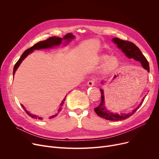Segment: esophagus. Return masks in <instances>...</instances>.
I'll return each mask as SVG.
<instances>
[{"mask_svg":"<svg viewBox=\"0 0 159 159\" xmlns=\"http://www.w3.org/2000/svg\"><path fill=\"white\" fill-rule=\"evenodd\" d=\"M88 86H93L95 85V80H89L87 83Z\"/></svg>","mask_w":159,"mask_h":159,"instance_id":"esophagus-1","label":"esophagus"}]
</instances>
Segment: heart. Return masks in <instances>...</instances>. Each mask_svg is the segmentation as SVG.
<instances>
[{
	"label": "heart",
	"mask_w": 159,
	"mask_h": 159,
	"mask_svg": "<svg viewBox=\"0 0 159 159\" xmlns=\"http://www.w3.org/2000/svg\"><path fill=\"white\" fill-rule=\"evenodd\" d=\"M98 63L104 64L103 70L106 73H113L119 68L120 62L116 57H110L107 54H102L98 57Z\"/></svg>",
	"instance_id": "1"
}]
</instances>
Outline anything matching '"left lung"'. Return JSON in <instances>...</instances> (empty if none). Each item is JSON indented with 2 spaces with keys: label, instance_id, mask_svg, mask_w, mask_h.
<instances>
[{
  "label": "left lung",
  "instance_id": "1",
  "mask_svg": "<svg viewBox=\"0 0 159 159\" xmlns=\"http://www.w3.org/2000/svg\"><path fill=\"white\" fill-rule=\"evenodd\" d=\"M113 41L115 44L117 45L118 48L122 50V52L125 53V55H126L128 58H133V59H134L136 61L140 62L142 67L148 72L149 71V66L147 59L144 56V55L142 53L139 48L135 44H133L131 42H129L128 40H121L119 38H113ZM100 90L101 91V102L100 103L99 106L95 107L94 110L97 115L103 119L109 120H122L129 118L133 114H134V113L139 109V107L143 103L144 100L146 96V95L143 98L141 103L139 105V106L136 107L135 110H133L131 112L125 114H117L111 113L106 109L104 106V91L102 89Z\"/></svg>",
  "mask_w": 159,
  "mask_h": 159
}]
</instances>
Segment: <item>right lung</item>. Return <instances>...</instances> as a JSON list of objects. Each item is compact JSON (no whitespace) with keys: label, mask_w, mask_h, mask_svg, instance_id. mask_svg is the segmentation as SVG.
<instances>
[{"label":"right lung","mask_w":159,"mask_h":159,"mask_svg":"<svg viewBox=\"0 0 159 159\" xmlns=\"http://www.w3.org/2000/svg\"><path fill=\"white\" fill-rule=\"evenodd\" d=\"M75 37L74 35L72 34L71 33H67V35H66L62 39V38H60V37H49L48 38V39H46V40H43V41H40V42H39L38 43L35 44L34 46H33L32 47H31L30 48L26 49V51H25L22 55H21L20 58L19 59V61L16 62V63L15 64L14 66V68H13V75H15V71H16V70H17L18 67L20 66V64H21V62H22V61L25 58H26L30 53H32L33 52V50L35 49H46V48H52L53 46H58L60 45L61 43H62V40H65V41L66 42V43H68L69 42L74 39ZM65 99H66V97L65 98H64L63 101H62V102L60 104V107L59 109L58 110V111L57 112L56 114L51 116L49 117V119H52V118H53L55 117V116H56L57 115H58V114L60 113V111L62 110V106H63L64 103V101H65ZM22 107H23V109L25 110V111H26L27 113V114L30 116L31 117H32L33 119H38L39 120H41L43 119V118L42 117H38L37 116H35L34 115H32L31 113H30V112H28L26 109H25V107L23 106L22 104H21Z\"/></svg>","instance_id":"right-lung-1"}]
</instances>
